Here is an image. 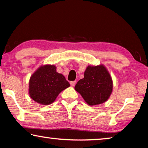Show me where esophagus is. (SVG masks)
Wrapping results in <instances>:
<instances>
[{"label": "esophagus", "mask_w": 148, "mask_h": 148, "mask_svg": "<svg viewBox=\"0 0 148 148\" xmlns=\"http://www.w3.org/2000/svg\"><path fill=\"white\" fill-rule=\"evenodd\" d=\"M70 84H71V86L74 87V86H75V85H76V81H72V82H70Z\"/></svg>", "instance_id": "1"}]
</instances>
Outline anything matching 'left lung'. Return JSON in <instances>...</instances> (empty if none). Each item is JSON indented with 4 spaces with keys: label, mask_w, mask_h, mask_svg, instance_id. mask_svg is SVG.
<instances>
[{
    "label": "left lung",
    "mask_w": 148,
    "mask_h": 148,
    "mask_svg": "<svg viewBox=\"0 0 148 148\" xmlns=\"http://www.w3.org/2000/svg\"><path fill=\"white\" fill-rule=\"evenodd\" d=\"M74 89L87 104L94 106L104 103L109 99L113 82L104 65L88 66L84 72V77L77 82Z\"/></svg>",
    "instance_id": "8db88e82"
}]
</instances>
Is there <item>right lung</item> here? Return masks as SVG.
Masks as SVG:
<instances>
[{
  "label": "right lung",
  "instance_id": "add662e5",
  "mask_svg": "<svg viewBox=\"0 0 148 148\" xmlns=\"http://www.w3.org/2000/svg\"><path fill=\"white\" fill-rule=\"evenodd\" d=\"M70 86L64 76L56 71L54 65L41 66L29 80V95L35 102L43 105L53 102L59 94Z\"/></svg>",
  "mask_w": 148,
  "mask_h": 148
}]
</instances>
